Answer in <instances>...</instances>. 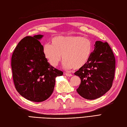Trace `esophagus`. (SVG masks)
<instances>
[{
  "instance_id": "esophagus-1",
  "label": "esophagus",
  "mask_w": 127,
  "mask_h": 127,
  "mask_svg": "<svg viewBox=\"0 0 127 127\" xmlns=\"http://www.w3.org/2000/svg\"><path fill=\"white\" fill-rule=\"evenodd\" d=\"M64 74L67 76H69V77H70V76H72L73 75L72 74H70V73H64Z\"/></svg>"
}]
</instances>
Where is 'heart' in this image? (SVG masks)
Instances as JSON below:
<instances>
[{
    "label": "heart",
    "mask_w": 127,
    "mask_h": 127,
    "mask_svg": "<svg viewBox=\"0 0 127 127\" xmlns=\"http://www.w3.org/2000/svg\"><path fill=\"white\" fill-rule=\"evenodd\" d=\"M93 51L90 39L81 36H58L52 40V44L46 43L43 53L49 63L57 67L62 59L64 69H80L86 65Z\"/></svg>",
    "instance_id": "heart-1"
}]
</instances>
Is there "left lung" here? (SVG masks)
<instances>
[{
  "label": "left lung",
  "instance_id": "obj_1",
  "mask_svg": "<svg viewBox=\"0 0 127 127\" xmlns=\"http://www.w3.org/2000/svg\"><path fill=\"white\" fill-rule=\"evenodd\" d=\"M115 70V59L107 42L96 41L87 64L74 73L81 79L76 89L87 100L99 98L112 86Z\"/></svg>",
  "mask_w": 127,
  "mask_h": 127
}]
</instances>
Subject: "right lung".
Wrapping results in <instances>:
<instances>
[{"mask_svg":"<svg viewBox=\"0 0 127 127\" xmlns=\"http://www.w3.org/2000/svg\"><path fill=\"white\" fill-rule=\"evenodd\" d=\"M38 34L26 36L18 43L12 54L11 67L15 89L27 100L42 102L54 91L55 79L63 75L62 71L48 63L39 41Z\"/></svg>","mask_w":127,"mask_h":127,"instance_id":"obj_1","label":"right lung"}]
</instances>
